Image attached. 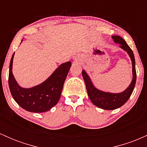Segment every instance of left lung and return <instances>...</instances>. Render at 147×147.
<instances>
[{"instance_id": "1", "label": "left lung", "mask_w": 147, "mask_h": 147, "mask_svg": "<svg viewBox=\"0 0 147 147\" xmlns=\"http://www.w3.org/2000/svg\"><path fill=\"white\" fill-rule=\"evenodd\" d=\"M112 37L115 43H119L121 48L128 52L131 57V61H132L133 79L131 84L126 88V90L121 93L116 94L104 92L97 90L92 85L90 79L89 78L86 72L84 70L82 71V75H83L84 82L86 84L88 95L90 101L97 107L105 109V110H114V109H118L124 105L131 97L136 82V61H135V57L132 50L122 37L119 36H113Z\"/></svg>"}]
</instances>
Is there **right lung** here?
Masks as SVG:
<instances>
[{"label": "right lung", "instance_id": "right-lung-1", "mask_svg": "<svg viewBox=\"0 0 147 147\" xmlns=\"http://www.w3.org/2000/svg\"><path fill=\"white\" fill-rule=\"evenodd\" d=\"M9 64L8 83L11 95L16 102L25 110L32 113H43L55 106L59 99L63 84L71 62L68 61L60 65L43 83L31 88H23L16 83L11 69L13 58Z\"/></svg>", "mask_w": 147, "mask_h": 147}]
</instances>
